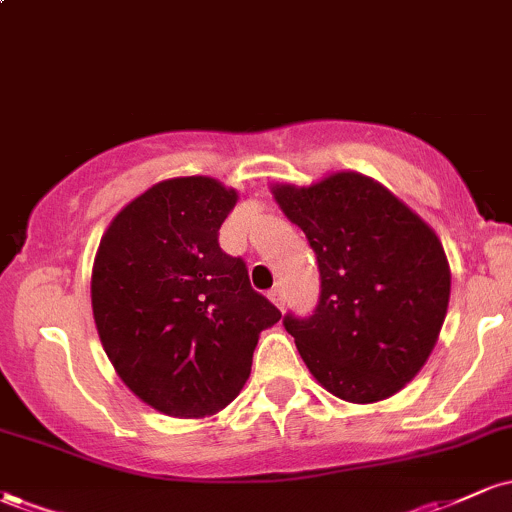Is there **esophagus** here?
<instances>
[{
  "label": "esophagus",
  "instance_id": "obj_1",
  "mask_svg": "<svg viewBox=\"0 0 512 512\" xmlns=\"http://www.w3.org/2000/svg\"><path fill=\"white\" fill-rule=\"evenodd\" d=\"M269 298H272V303L276 305V308H284L286 305V293H284V286L276 284L272 291H269Z\"/></svg>",
  "mask_w": 512,
  "mask_h": 512
}]
</instances>
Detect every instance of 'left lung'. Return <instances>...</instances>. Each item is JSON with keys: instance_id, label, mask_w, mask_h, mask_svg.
<instances>
[{"instance_id": "obj_1", "label": "left lung", "mask_w": 512, "mask_h": 512, "mask_svg": "<svg viewBox=\"0 0 512 512\" xmlns=\"http://www.w3.org/2000/svg\"><path fill=\"white\" fill-rule=\"evenodd\" d=\"M272 195L320 267L315 313L284 317L303 363L344 402L397 395L426 366L448 313L450 264L436 231L356 170L308 187L276 182Z\"/></svg>"}]
</instances>
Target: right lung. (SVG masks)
<instances>
[{"label": "right lung", "mask_w": 512, "mask_h": 512, "mask_svg": "<svg viewBox=\"0 0 512 512\" xmlns=\"http://www.w3.org/2000/svg\"><path fill=\"white\" fill-rule=\"evenodd\" d=\"M238 192L207 175L170 178L125 204L91 272L98 337L142 402L204 419L238 397L260 332L281 313L219 248Z\"/></svg>", "instance_id": "right-lung-1"}]
</instances>
